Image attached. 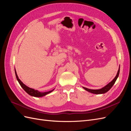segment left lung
<instances>
[{"label": "left lung", "instance_id": "obj_1", "mask_svg": "<svg viewBox=\"0 0 131 131\" xmlns=\"http://www.w3.org/2000/svg\"><path fill=\"white\" fill-rule=\"evenodd\" d=\"M119 73H120V66H119V68H118L117 73L116 75V77H115V78L113 79V80L111 81L110 82H109L108 85H106L105 86H104V88H102L101 89H99V90H91V89H89L88 88H84L83 87V89H84L85 90H86L88 92L92 93H94V94H103L105 93L106 92H108V91L112 88V86L114 85V84L116 80H117V79L118 77V75H119Z\"/></svg>", "mask_w": 131, "mask_h": 131}]
</instances>
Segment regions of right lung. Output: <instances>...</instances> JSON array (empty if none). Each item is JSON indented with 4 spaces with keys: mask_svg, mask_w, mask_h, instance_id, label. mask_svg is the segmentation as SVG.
I'll use <instances>...</instances> for the list:
<instances>
[{
    "mask_svg": "<svg viewBox=\"0 0 131 131\" xmlns=\"http://www.w3.org/2000/svg\"><path fill=\"white\" fill-rule=\"evenodd\" d=\"M15 74H16V77L17 80L18 81L19 85H21V86L23 88V89L28 94H29L30 96L35 97H43V96H45V95L51 93V92H52V91L54 90V89H53L51 91H48V92H39V91H38V90H35L33 89L30 88H29V87L27 86L26 85L23 84V83L19 79L17 75L16 71V70H15Z\"/></svg>",
    "mask_w": 131,
    "mask_h": 131,
    "instance_id": "1",
    "label": "right lung"
}]
</instances>
